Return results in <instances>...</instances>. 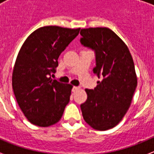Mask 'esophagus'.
<instances>
[{
  "label": "esophagus",
  "mask_w": 154,
  "mask_h": 154,
  "mask_svg": "<svg viewBox=\"0 0 154 154\" xmlns=\"http://www.w3.org/2000/svg\"><path fill=\"white\" fill-rule=\"evenodd\" d=\"M79 89H80V87L74 86L73 88H72V92H73V93H75V92H77V90H79Z\"/></svg>",
  "instance_id": "esophagus-1"
}]
</instances>
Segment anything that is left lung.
Wrapping results in <instances>:
<instances>
[{"label":"left lung","instance_id":"1","mask_svg":"<svg viewBox=\"0 0 154 154\" xmlns=\"http://www.w3.org/2000/svg\"><path fill=\"white\" fill-rule=\"evenodd\" d=\"M80 33L82 45L95 52L94 72L102 78L94 89H85L82 115L92 128L104 131L116 126L130 106L137 85L134 60L125 42L109 28L82 29Z\"/></svg>","mask_w":154,"mask_h":154}]
</instances>
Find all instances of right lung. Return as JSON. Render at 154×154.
Instances as JSON below:
<instances>
[{"label": "right lung", "instance_id": "1", "mask_svg": "<svg viewBox=\"0 0 154 154\" xmlns=\"http://www.w3.org/2000/svg\"><path fill=\"white\" fill-rule=\"evenodd\" d=\"M78 29L45 26L25 40L16 59L12 85L19 107L29 122L48 127L60 121L72 86L53 80L58 57L77 37Z\"/></svg>", "mask_w": 154, "mask_h": 154}]
</instances>
